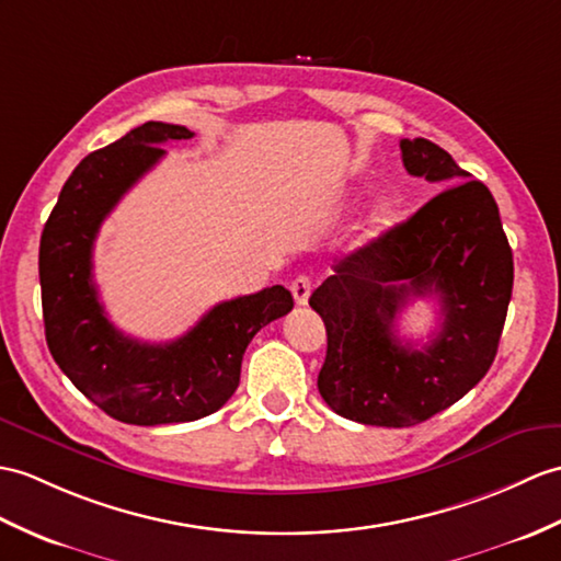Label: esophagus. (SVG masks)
<instances>
[{"mask_svg":"<svg viewBox=\"0 0 561 561\" xmlns=\"http://www.w3.org/2000/svg\"><path fill=\"white\" fill-rule=\"evenodd\" d=\"M310 289H312V282H310L308 275H298V277L291 282V294H294L296 306H306V304H308Z\"/></svg>","mask_w":561,"mask_h":561,"instance_id":"obj_1","label":"esophagus"}]
</instances>
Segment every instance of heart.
I'll list each match as a JSON object with an SVG mask.
<instances>
[{
    "mask_svg": "<svg viewBox=\"0 0 561 561\" xmlns=\"http://www.w3.org/2000/svg\"><path fill=\"white\" fill-rule=\"evenodd\" d=\"M394 217H397V213H394L392 203L380 201L377 205H373V210L368 213L366 221H363V227H360V239L363 241L380 239L382 233H387V229L394 225Z\"/></svg>",
    "mask_w": 561,
    "mask_h": 561,
    "instance_id": "obj_1",
    "label": "heart"
}]
</instances>
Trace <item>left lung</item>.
I'll return each instance as SVG.
<instances>
[{
    "instance_id": "1",
    "label": "left lung",
    "mask_w": 561,
    "mask_h": 561,
    "mask_svg": "<svg viewBox=\"0 0 561 561\" xmlns=\"http://www.w3.org/2000/svg\"><path fill=\"white\" fill-rule=\"evenodd\" d=\"M411 176L445 186L419 213L348 253L310 296L328 330L318 375L348 421L409 427L449 409L490 370L512 301L514 257L483 181L425 138H403ZM450 186L447 187L446 184ZM440 298V330L419 350L396 336L413 297Z\"/></svg>"
}]
</instances>
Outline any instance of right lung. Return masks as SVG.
Returning a JSON list of instances; mask_svg holds the SVG:
<instances>
[{
    "mask_svg": "<svg viewBox=\"0 0 561 561\" xmlns=\"http://www.w3.org/2000/svg\"><path fill=\"white\" fill-rule=\"evenodd\" d=\"M186 126L148 122L90 152L64 184L41 239L45 336L61 373L90 401L131 425L198 421L237 392L253 336L294 308L282 284L221 301L184 336L146 344L104 316L93 282V243L124 193L164 158L162 142Z\"/></svg>",
    "mask_w": 561,
    "mask_h": 561,
    "instance_id": "right-lung-1",
    "label": "right lung"
}]
</instances>
